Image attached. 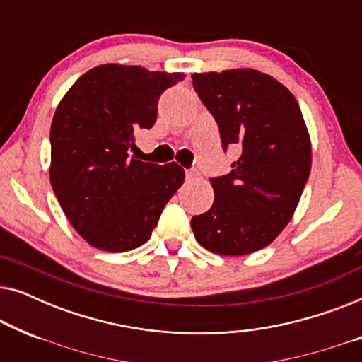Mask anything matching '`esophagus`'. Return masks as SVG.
<instances>
[{
  "mask_svg": "<svg viewBox=\"0 0 362 362\" xmlns=\"http://www.w3.org/2000/svg\"><path fill=\"white\" fill-rule=\"evenodd\" d=\"M197 175H199V173H197V170H194V168H192V170H186V180H196L197 177Z\"/></svg>",
  "mask_w": 362,
  "mask_h": 362,
  "instance_id": "1",
  "label": "esophagus"
}]
</instances>
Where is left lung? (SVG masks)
<instances>
[{"mask_svg": "<svg viewBox=\"0 0 362 362\" xmlns=\"http://www.w3.org/2000/svg\"><path fill=\"white\" fill-rule=\"evenodd\" d=\"M192 86L219 125L222 148L240 146L232 171L211 177L214 202L191 227L204 249L245 255L288 224L311 170V143L298 102L254 69L192 74Z\"/></svg>", "mask_w": 362, "mask_h": 362, "instance_id": "8db88e82", "label": "left lung"}]
</instances>
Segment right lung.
<instances>
[{"label":"right lung","mask_w":362,"mask_h":362,"mask_svg":"<svg viewBox=\"0 0 362 362\" xmlns=\"http://www.w3.org/2000/svg\"><path fill=\"white\" fill-rule=\"evenodd\" d=\"M182 72L103 64L69 88L51 125V185L64 214L88 244L127 252L151 237L185 181L177 163L128 156L135 133L150 130L161 93Z\"/></svg>","instance_id":"add662e5"}]
</instances>
